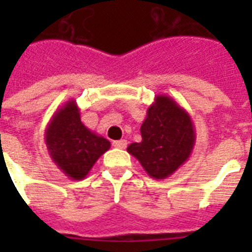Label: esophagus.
Listing matches in <instances>:
<instances>
[{"label":"esophagus","instance_id":"1","mask_svg":"<svg viewBox=\"0 0 252 252\" xmlns=\"http://www.w3.org/2000/svg\"><path fill=\"white\" fill-rule=\"evenodd\" d=\"M112 145L118 149H126V140H118V141L112 142Z\"/></svg>","mask_w":252,"mask_h":252}]
</instances>
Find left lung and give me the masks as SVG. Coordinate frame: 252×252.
<instances>
[{
  "label": "left lung",
  "mask_w": 252,
  "mask_h": 252,
  "mask_svg": "<svg viewBox=\"0 0 252 252\" xmlns=\"http://www.w3.org/2000/svg\"><path fill=\"white\" fill-rule=\"evenodd\" d=\"M140 142L126 148L154 179H166L191 156L195 126L183 107L167 95H157L141 126Z\"/></svg>",
  "instance_id": "1"
}]
</instances>
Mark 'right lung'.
I'll use <instances>...</instances> for the list:
<instances>
[{
	"label": "right lung",
	"mask_w": 252,
	"mask_h": 252,
	"mask_svg": "<svg viewBox=\"0 0 252 252\" xmlns=\"http://www.w3.org/2000/svg\"><path fill=\"white\" fill-rule=\"evenodd\" d=\"M44 141L49 157L73 180L85 179L95 162L111 146L107 138L84 126L74 99L53 114L45 128Z\"/></svg>",
	"instance_id": "right-lung-1"
}]
</instances>
